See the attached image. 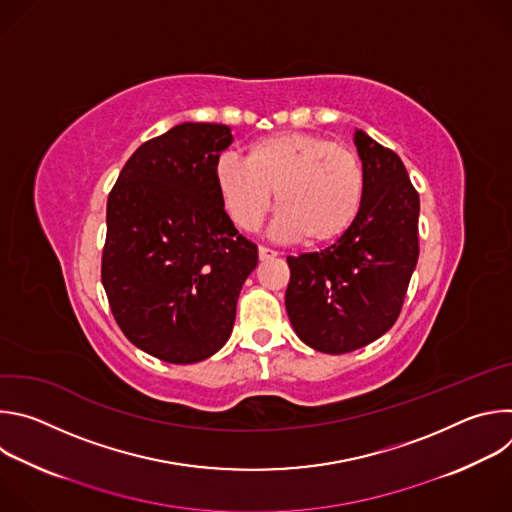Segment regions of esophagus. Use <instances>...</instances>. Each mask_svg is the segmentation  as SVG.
I'll return each instance as SVG.
<instances>
[{
	"instance_id": "esophagus-1",
	"label": "esophagus",
	"mask_w": 512,
	"mask_h": 512,
	"mask_svg": "<svg viewBox=\"0 0 512 512\" xmlns=\"http://www.w3.org/2000/svg\"><path fill=\"white\" fill-rule=\"evenodd\" d=\"M273 257H277V251H273L269 247H259V259L261 261H267V259H273Z\"/></svg>"
}]
</instances>
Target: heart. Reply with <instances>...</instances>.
<instances>
[{"mask_svg": "<svg viewBox=\"0 0 512 512\" xmlns=\"http://www.w3.org/2000/svg\"><path fill=\"white\" fill-rule=\"evenodd\" d=\"M216 192L233 223L253 233L271 208L279 214L273 233L324 245L342 237L360 210L364 172L342 143L316 133H273L253 141L247 158L225 154L214 164Z\"/></svg>", "mask_w": 512, "mask_h": 512, "instance_id": "heart-1", "label": "heart"}]
</instances>
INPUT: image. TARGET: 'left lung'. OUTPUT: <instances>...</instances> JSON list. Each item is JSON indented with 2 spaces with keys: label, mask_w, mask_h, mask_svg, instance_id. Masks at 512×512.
Listing matches in <instances>:
<instances>
[{
  "label": "left lung",
  "mask_w": 512,
  "mask_h": 512,
  "mask_svg": "<svg viewBox=\"0 0 512 512\" xmlns=\"http://www.w3.org/2000/svg\"><path fill=\"white\" fill-rule=\"evenodd\" d=\"M354 145L364 172L354 223L330 247L287 257L289 322L326 354L367 346L395 324L419 257V194L401 158L362 129Z\"/></svg>",
  "instance_id": "1"
}]
</instances>
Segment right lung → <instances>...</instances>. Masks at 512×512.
Here are the masks:
<instances>
[{
  "instance_id": "right-lung-1",
  "label": "right lung",
  "mask_w": 512,
  "mask_h": 512,
  "mask_svg": "<svg viewBox=\"0 0 512 512\" xmlns=\"http://www.w3.org/2000/svg\"><path fill=\"white\" fill-rule=\"evenodd\" d=\"M231 141L227 125L180 123L139 145L107 200L101 279L111 312L164 362H200L227 344L259 261L214 184Z\"/></svg>"
}]
</instances>
